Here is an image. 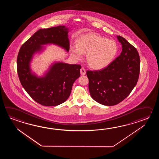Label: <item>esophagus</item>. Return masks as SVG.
<instances>
[{"mask_svg": "<svg viewBox=\"0 0 159 159\" xmlns=\"http://www.w3.org/2000/svg\"><path fill=\"white\" fill-rule=\"evenodd\" d=\"M80 72H81V75H84L86 74V70H85L84 68H81Z\"/></svg>", "mask_w": 159, "mask_h": 159, "instance_id": "34e87169", "label": "esophagus"}]
</instances>
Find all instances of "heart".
Instances as JSON below:
<instances>
[{
  "label": "heart",
  "mask_w": 159,
  "mask_h": 159,
  "mask_svg": "<svg viewBox=\"0 0 159 159\" xmlns=\"http://www.w3.org/2000/svg\"><path fill=\"white\" fill-rule=\"evenodd\" d=\"M70 51L71 56L77 60H81L83 53L87 54L88 65L93 69L99 70L111 62L117 53L118 47L115 41L90 32L78 37L76 47H71Z\"/></svg>",
  "instance_id": "obj_1"
}]
</instances>
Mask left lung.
I'll use <instances>...</instances> for the list:
<instances>
[{
	"label": "left lung",
	"instance_id": "1",
	"mask_svg": "<svg viewBox=\"0 0 159 159\" xmlns=\"http://www.w3.org/2000/svg\"><path fill=\"white\" fill-rule=\"evenodd\" d=\"M117 39L122 48L118 57L103 69L86 73L91 98L105 106L117 105L127 97L139 76L138 52L125 38Z\"/></svg>",
	"mask_w": 159,
	"mask_h": 159
}]
</instances>
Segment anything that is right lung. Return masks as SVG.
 <instances>
[{
    "instance_id": "1",
    "label": "right lung",
    "mask_w": 159,
    "mask_h": 159,
    "mask_svg": "<svg viewBox=\"0 0 159 159\" xmlns=\"http://www.w3.org/2000/svg\"><path fill=\"white\" fill-rule=\"evenodd\" d=\"M69 28L64 25L41 29L21 47L17 70L21 84L30 97L39 104L55 106L66 101L72 86L80 76L81 65L62 62L53 63L43 76L32 71L30 64L34 54L44 50L42 45L53 44L69 51Z\"/></svg>"
}]
</instances>
